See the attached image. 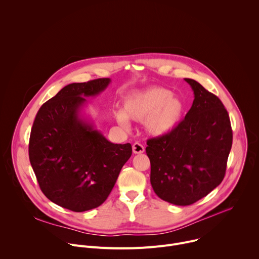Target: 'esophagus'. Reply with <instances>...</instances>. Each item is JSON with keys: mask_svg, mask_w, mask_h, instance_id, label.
I'll list each match as a JSON object with an SVG mask.
<instances>
[{"mask_svg": "<svg viewBox=\"0 0 259 259\" xmlns=\"http://www.w3.org/2000/svg\"><path fill=\"white\" fill-rule=\"evenodd\" d=\"M132 151L134 154H142L144 153V146L139 142H135L132 145Z\"/></svg>", "mask_w": 259, "mask_h": 259, "instance_id": "obj_1", "label": "esophagus"}]
</instances>
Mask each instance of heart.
Masks as SVG:
<instances>
[{
  "label": "heart",
  "mask_w": 259,
  "mask_h": 259,
  "mask_svg": "<svg viewBox=\"0 0 259 259\" xmlns=\"http://www.w3.org/2000/svg\"><path fill=\"white\" fill-rule=\"evenodd\" d=\"M184 102L161 86H153L126 97L124 110L116 112L118 123L127 128L129 118L143 121L145 131L153 136H165L180 124L184 114Z\"/></svg>",
  "instance_id": "heart-1"
}]
</instances>
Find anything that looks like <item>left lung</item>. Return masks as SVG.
Wrapping results in <instances>:
<instances>
[{
    "instance_id": "obj_1",
    "label": "left lung",
    "mask_w": 259,
    "mask_h": 259,
    "mask_svg": "<svg viewBox=\"0 0 259 259\" xmlns=\"http://www.w3.org/2000/svg\"><path fill=\"white\" fill-rule=\"evenodd\" d=\"M195 99L178 127L146 141L151 184L162 200L188 206L223 181L233 143L230 116L221 100L200 83L184 79Z\"/></svg>"
}]
</instances>
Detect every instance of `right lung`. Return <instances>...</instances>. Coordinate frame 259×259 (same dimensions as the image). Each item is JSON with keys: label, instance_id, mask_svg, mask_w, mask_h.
Returning a JSON list of instances; mask_svg holds the SVG:
<instances>
[{"label": "right lung", "instance_id": "add662e5", "mask_svg": "<svg viewBox=\"0 0 259 259\" xmlns=\"http://www.w3.org/2000/svg\"><path fill=\"white\" fill-rule=\"evenodd\" d=\"M109 82L102 78L65 86L40 107L32 124L28 156L40 189L73 212L100 206L132 155L130 143L108 141L79 115L85 97L99 94Z\"/></svg>", "mask_w": 259, "mask_h": 259}]
</instances>
